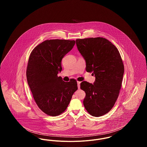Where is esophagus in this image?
Listing matches in <instances>:
<instances>
[{"label": "esophagus", "instance_id": "1", "mask_svg": "<svg viewBox=\"0 0 147 147\" xmlns=\"http://www.w3.org/2000/svg\"><path fill=\"white\" fill-rule=\"evenodd\" d=\"M80 83H81V82H77V85H78V89H80Z\"/></svg>", "mask_w": 147, "mask_h": 147}]
</instances>
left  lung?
I'll use <instances>...</instances> for the list:
<instances>
[{"instance_id": "8db88e82", "label": "left lung", "mask_w": 147, "mask_h": 147, "mask_svg": "<svg viewBox=\"0 0 147 147\" xmlns=\"http://www.w3.org/2000/svg\"><path fill=\"white\" fill-rule=\"evenodd\" d=\"M77 48L86 62V70L95 77L94 84L83 82L86 94L84 107L91 116L100 117L109 112L119 95L124 65L119 50L103 37L76 40Z\"/></svg>"}]
</instances>
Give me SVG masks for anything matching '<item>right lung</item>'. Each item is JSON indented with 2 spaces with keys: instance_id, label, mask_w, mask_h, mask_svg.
<instances>
[{
  "instance_id": "add662e5",
  "label": "right lung",
  "mask_w": 147,
  "mask_h": 147,
  "mask_svg": "<svg viewBox=\"0 0 147 147\" xmlns=\"http://www.w3.org/2000/svg\"><path fill=\"white\" fill-rule=\"evenodd\" d=\"M75 43L74 40H46L35 47L29 57L26 69L28 86L39 109L49 116L63 113L78 89L76 80L65 82L57 76L62 69V58Z\"/></svg>"
}]
</instances>
